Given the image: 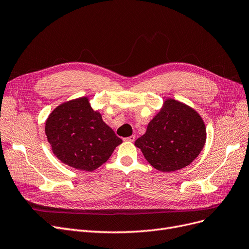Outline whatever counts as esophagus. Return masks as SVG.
<instances>
[{"instance_id": "esophagus-1", "label": "esophagus", "mask_w": 249, "mask_h": 249, "mask_svg": "<svg viewBox=\"0 0 249 249\" xmlns=\"http://www.w3.org/2000/svg\"><path fill=\"white\" fill-rule=\"evenodd\" d=\"M136 140V136L135 135H132L130 137L125 138V141H128V142H134Z\"/></svg>"}]
</instances>
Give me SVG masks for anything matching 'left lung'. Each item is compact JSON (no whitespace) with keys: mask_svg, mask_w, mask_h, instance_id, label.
Returning <instances> with one entry per match:
<instances>
[{"mask_svg":"<svg viewBox=\"0 0 249 249\" xmlns=\"http://www.w3.org/2000/svg\"><path fill=\"white\" fill-rule=\"evenodd\" d=\"M205 141L206 128L201 116L192 107L170 98L135 146L157 171L171 173L190 164Z\"/></svg>","mask_w":249,"mask_h":249,"instance_id":"8db88e82","label":"left lung"}]
</instances>
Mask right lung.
Returning a JSON list of instances; mask_svg holds the SVG:
<instances>
[{
    "label": "right lung",
    "instance_id": "1",
    "mask_svg": "<svg viewBox=\"0 0 249 249\" xmlns=\"http://www.w3.org/2000/svg\"><path fill=\"white\" fill-rule=\"evenodd\" d=\"M45 133L55 156L79 171L93 172L123 143L88 97L57 106L46 121Z\"/></svg>",
    "mask_w": 249,
    "mask_h": 249
}]
</instances>
